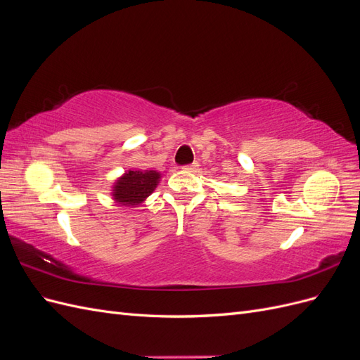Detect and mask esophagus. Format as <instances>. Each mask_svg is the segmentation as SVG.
<instances>
[{"mask_svg":"<svg viewBox=\"0 0 360 360\" xmlns=\"http://www.w3.org/2000/svg\"><path fill=\"white\" fill-rule=\"evenodd\" d=\"M198 163L197 162H193V163H189V165H184L183 167V169L184 171H189V172H195V171H197L198 169Z\"/></svg>","mask_w":360,"mask_h":360,"instance_id":"obj_1","label":"esophagus"}]
</instances>
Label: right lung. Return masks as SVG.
Segmentation results:
<instances>
[{
  "mask_svg": "<svg viewBox=\"0 0 360 360\" xmlns=\"http://www.w3.org/2000/svg\"><path fill=\"white\" fill-rule=\"evenodd\" d=\"M159 179L158 171H127L115 181L112 197L122 205H138L156 189Z\"/></svg>",
  "mask_w": 360,
  "mask_h": 360,
  "instance_id": "add662e5",
  "label": "right lung"
}]
</instances>
